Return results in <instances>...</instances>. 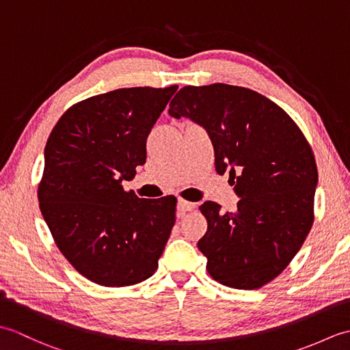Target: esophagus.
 Returning a JSON list of instances; mask_svg holds the SVG:
<instances>
[{"instance_id": "34e87169", "label": "esophagus", "mask_w": 350, "mask_h": 350, "mask_svg": "<svg viewBox=\"0 0 350 350\" xmlns=\"http://www.w3.org/2000/svg\"><path fill=\"white\" fill-rule=\"evenodd\" d=\"M194 207H196V204L191 203V202H187V200L179 198V202H177V211H179L180 213L191 212L192 209H194Z\"/></svg>"}]
</instances>
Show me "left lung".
Masks as SVG:
<instances>
[{"label":"left lung","mask_w":350,"mask_h":350,"mask_svg":"<svg viewBox=\"0 0 350 350\" xmlns=\"http://www.w3.org/2000/svg\"><path fill=\"white\" fill-rule=\"evenodd\" d=\"M171 117L203 126L215 170L230 173L236 212L204 202L207 232L197 247L211 277L233 288H260L292 262L314 221L317 167L307 138L284 109L254 90L228 84L180 88Z\"/></svg>","instance_id":"obj_1"}]
</instances>
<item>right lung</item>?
Returning <instances> with one entry per match:
<instances>
[{"mask_svg":"<svg viewBox=\"0 0 350 350\" xmlns=\"http://www.w3.org/2000/svg\"><path fill=\"white\" fill-rule=\"evenodd\" d=\"M177 85L132 87L72 105L44 147L40 212L55 245L96 284L126 287L158 269L176 222L174 196L126 192L147 158L146 141Z\"/></svg>","mask_w":350,"mask_h":350,"instance_id":"obj_1","label":"right lung"}]
</instances>
